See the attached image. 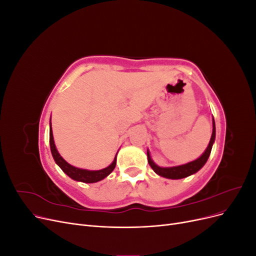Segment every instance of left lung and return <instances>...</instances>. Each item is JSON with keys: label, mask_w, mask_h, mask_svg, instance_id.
<instances>
[{"label": "left lung", "mask_w": 256, "mask_h": 256, "mask_svg": "<svg viewBox=\"0 0 256 256\" xmlns=\"http://www.w3.org/2000/svg\"><path fill=\"white\" fill-rule=\"evenodd\" d=\"M214 124V129H212V134L210 142L208 144V147L206 148L205 152L200 156L198 159L189 162L187 164L180 166H173V168H160L154 164V161L150 157V152L147 150V158H148V164L154 170V173H157L160 176H164L166 178H170V180H180V178L188 177L191 174L196 173L198 170L202 168L210 154L212 148V144L214 142V138H216V126H214V120H212Z\"/></svg>", "instance_id": "1"}]
</instances>
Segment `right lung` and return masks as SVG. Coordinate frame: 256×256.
Masks as SVG:
<instances>
[{
	"mask_svg": "<svg viewBox=\"0 0 256 256\" xmlns=\"http://www.w3.org/2000/svg\"><path fill=\"white\" fill-rule=\"evenodd\" d=\"M50 148H51V152H52V156H53L54 160H56L58 166L63 170V172L66 173L70 178H72V180H78V182H96L102 180L113 171L115 166H116V157H115L114 161L112 162V164H110L106 168L99 170V171H88V170L74 168L69 164H67V162L60 157V154L58 152V150L56 148V144H54V141H53L51 126H50Z\"/></svg>",
	"mask_w": 256,
	"mask_h": 256,
	"instance_id": "right-lung-1",
	"label": "right lung"
}]
</instances>
